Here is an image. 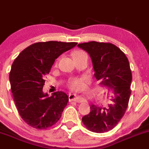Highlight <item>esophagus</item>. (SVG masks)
Segmentation results:
<instances>
[{"label":"esophagus","mask_w":149,"mask_h":149,"mask_svg":"<svg viewBox=\"0 0 149 149\" xmlns=\"http://www.w3.org/2000/svg\"><path fill=\"white\" fill-rule=\"evenodd\" d=\"M69 99L71 101H75L77 102H85V99L82 97H78L77 95H76L75 94H70L69 95Z\"/></svg>","instance_id":"1"}]
</instances>
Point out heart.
I'll use <instances>...</instances> for the list:
<instances>
[{"instance_id": "heart-1", "label": "heart", "mask_w": 149, "mask_h": 149, "mask_svg": "<svg viewBox=\"0 0 149 149\" xmlns=\"http://www.w3.org/2000/svg\"><path fill=\"white\" fill-rule=\"evenodd\" d=\"M86 54L85 52L82 51V50H77L73 53V57L75 56H80V55L85 54ZM85 77H72L70 78L68 81V85L69 87L72 89H78L80 88L82 85L84 84L85 81Z\"/></svg>"}]
</instances>
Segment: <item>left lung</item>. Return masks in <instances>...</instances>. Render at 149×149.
Here are the masks:
<instances>
[{
	"instance_id": "obj_1",
	"label": "left lung",
	"mask_w": 149,
	"mask_h": 149,
	"mask_svg": "<svg viewBox=\"0 0 149 149\" xmlns=\"http://www.w3.org/2000/svg\"><path fill=\"white\" fill-rule=\"evenodd\" d=\"M77 46L90 54L95 77L106 87V95L111 100L108 107L92 104L91 111L82 117V123L90 131L108 132L116 126L128 108L132 81L129 62L125 54L111 43L93 41Z\"/></svg>"
}]
</instances>
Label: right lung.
I'll list each match as a JSON object with an SVG mask.
<instances>
[{"label":"right lung","mask_w":149,"mask_h":149,"mask_svg":"<svg viewBox=\"0 0 149 149\" xmlns=\"http://www.w3.org/2000/svg\"><path fill=\"white\" fill-rule=\"evenodd\" d=\"M77 44L55 41L34 43L13 62L9 74L10 89L18 113L30 126L47 129L60 119L69 97L63 91L55 92L50 97L44 94V77L55 59Z\"/></svg>","instance_id":"obj_1"}]
</instances>
